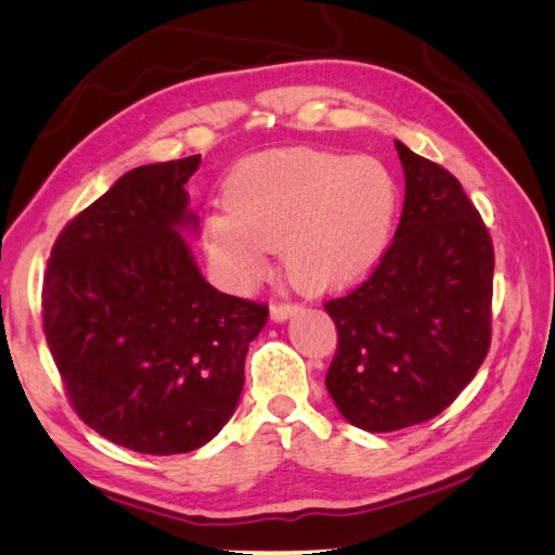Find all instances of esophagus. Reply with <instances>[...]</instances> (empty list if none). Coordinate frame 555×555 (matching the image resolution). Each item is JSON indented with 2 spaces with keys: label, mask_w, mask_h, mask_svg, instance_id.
Returning a JSON list of instances; mask_svg holds the SVG:
<instances>
[{
  "label": "esophagus",
  "mask_w": 555,
  "mask_h": 555,
  "mask_svg": "<svg viewBox=\"0 0 555 555\" xmlns=\"http://www.w3.org/2000/svg\"><path fill=\"white\" fill-rule=\"evenodd\" d=\"M295 309H297V305H293V302H272L270 305V319H272V322H285L287 317L295 314Z\"/></svg>",
  "instance_id": "34e87169"
}]
</instances>
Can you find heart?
<instances>
[{
	"instance_id": "1",
	"label": "heart",
	"mask_w": 555,
	"mask_h": 555,
	"mask_svg": "<svg viewBox=\"0 0 555 555\" xmlns=\"http://www.w3.org/2000/svg\"><path fill=\"white\" fill-rule=\"evenodd\" d=\"M227 214L204 221V250L219 280L246 289L266 270V248L305 289L351 283L392 238L400 184L375 158L332 151H270L223 182Z\"/></svg>"
}]
</instances>
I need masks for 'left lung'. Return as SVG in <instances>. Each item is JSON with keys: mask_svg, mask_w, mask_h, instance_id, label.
Returning a JSON list of instances; mask_svg holds the SVG:
<instances>
[{"mask_svg": "<svg viewBox=\"0 0 555 555\" xmlns=\"http://www.w3.org/2000/svg\"><path fill=\"white\" fill-rule=\"evenodd\" d=\"M404 207L380 262L324 302L338 332L326 390L358 429L397 431L463 392L492 336L494 248L461 182L404 143Z\"/></svg>", "mask_w": 555, "mask_h": 555, "instance_id": "obj_1", "label": "left lung"}]
</instances>
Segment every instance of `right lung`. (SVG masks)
I'll return each instance as SVG.
<instances>
[{"label": "right lung", "instance_id": "right-lung-1", "mask_svg": "<svg viewBox=\"0 0 555 555\" xmlns=\"http://www.w3.org/2000/svg\"><path fill=\"white\" fill-rule=\"evenodd\" d=\"M199 155L133 168L65 223L43 275V334L77 416L116 446L172 455L231 420L268 305L223 295L180 229Z\"/></svg>", "mask_w": 555, "mask_h": 555}]
</instances>
